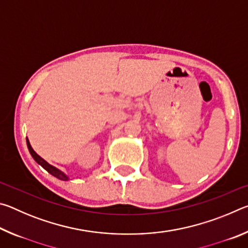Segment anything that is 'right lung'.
<instances>
[{
    "label": "right lung",
    "instance_id": "add662e5",
    "mask_svg": "<svg viewBox=\"0 0 248 248\" xmlns=\"http://www.w3.org/2000/svg\"><path fill=\"white\" fill-rule=\"evenodd\" d=\"M26 141H27L28 150H29V152H31L32 158L35 159V161H36L37 163H38V164H39L40 166H43L44 169L48 171V173H50L52 176H54V177H57V178H59V179H61V180H69V179H70L69 176H66V175L63 173V171H61L60 170H58L57 167L50 165L49 163L46 162L43 157H40L39 155L37 154V153L35 152V151L32 150L31 145V143H29L28 139H26Z\"/></svg>",
    "mask_w": 248,
    "mask_h": 248
}]
</instances>
